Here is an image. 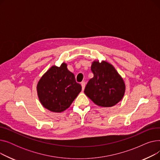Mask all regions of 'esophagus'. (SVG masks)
I'll return each instance as SVG.
<instances>
[{
  "mask_svg": "<svg viewBox=\"0 0 160 160\" xmlns=\"http://www.w3.org/2000/svg\"><path fill=\"white\" fill-rule=\"evenodd\" d=\"M81 86H82V91L84 90V88H85V86H86V83L85 82H82L81 83Z\"/></svg>",
  "mask_w": 160,
  "mask_h": 160,
  "instance_id": "obj_1",
  "label": "esophagus"
}]
</instances>
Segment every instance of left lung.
Here are the masks:
<instances>
[{"mask_svg": "<svg viewBox=\"0 0 160 160\" xmlns=\"http://www.w3.org/2000/svg\"><path fill=\"white\" fill-rule=\"evenodd\" d=\"M91 69L94 77L88 82L85 94L101 107H112L121 101L124 95L125 84L114 67L105 61H94Z\"/></svg>", "mask_w": 160, "mask_h": 160, "instance_id": "1", "label": "left lung"}]
</instances>
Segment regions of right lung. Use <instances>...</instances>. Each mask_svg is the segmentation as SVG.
Here are the masks:
<instances>
[{
	"label": "right lung",
	"mask_w": 160,
	"mask_h": 160,
	"mask_svg": "<svg viewBox=\"0 0 160 160\" xmlns=\"http://www.w3.org/2000/svg\"><path fill=\"white\" fill-rule=\"evenodd\" d=\"M82 90L67 64L52 66L39 80L37 91L39 101L47 110L62 112L68 108Z\"/></svg>",
	"instance_id": "add662e5"
}]
</instances>
